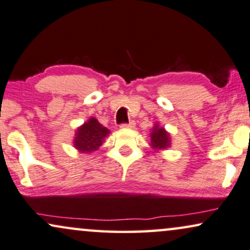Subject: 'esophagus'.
<instances>
[{
	"label": "esophagus",
	"mask_w": 250,
	"mask_h": 250,
	"mask_svg": "<svg viewBox=\"0 0 250 250\" xmlns=\"http://www.w3.org/2000/svg\"><path fill=\"white\" fill-rule=\"evenodd\" d=\"M135 125H136V123H135V121H130L129 123H122L121 125V128H135Z\"/></svg>",
	"instance_id": "obj_1"
}]
</instances>
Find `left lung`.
<instances>
[{
  "mask_svg": "<svg viewBox=\"0 0 250 250\" xmlns=\"http://www.w3.org/2000/svg\"><path fill=\"white\" fill-rule=\"evenodd\" d=\"M150 137V145L153 150H167L170 146V135L165 130V128L160 127L158 123L154 125L152 130H151Z\"/></svg>",
  "mask_w": 250,
  "mask_h": 250,
  "instance_id": "1",
  "label": "left lung"
}]
</instances>
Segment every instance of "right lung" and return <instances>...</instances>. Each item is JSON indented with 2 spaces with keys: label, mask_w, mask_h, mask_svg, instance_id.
<instances>
[{
  "label": "right lung",
  "mask_w": 250,
  "mask_h": 250,
  "mask_svg": "<svg viewBox=\"0 0 250 250\" xmlns=\"http://www.w3.org/2000/svg\"><path fill=\"white\" fill-rule=\"evenodd\" d=\"M109 132L108 129L100 125L96 118H90L76 131L74 146L82 153H91L102 146L104 140Z\"/></svg>",
  "instance_id": "obj_1"
}]
</instances>
